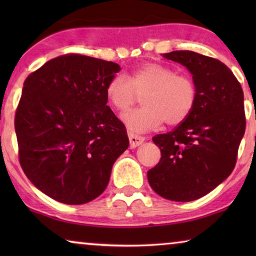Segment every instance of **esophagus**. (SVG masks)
Listing matches in <instances>:
<instances>
[{"label":"esophagus","instance_id":"1","mask_svg":"<svg viewBox=\"0 0 256 256\" xmlns=\"http://www.w3.org/2000/svg\"><path fill=\"white\" fill-rule=\"evenodd\" d=\"M129 142H130V148H136V146L141 144L144 141V138L143 136H138L136 134H132V132H128Z\"/></svg>","mask_w":256,"mask_h":256}]
</instances>
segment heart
<instances>
[{
    "label": "heart",
    "mask_w": 256,
    "mask_h": 256,
    "mask_svg": "<svg viewBox=\"0 0 256 256\" xmlns=\"http://www.w3.org/2000/svg\"><path fill=\"white\" fill-rule=\"evenodd\" d=\"M142 96L143 106L122 115L132 132H143L160 124L177 126L190 116L198 90L188 74L176 73L160 62H146L129 76L115 74L106 86V96L118 112H126Z\"/></svg>",
    "instance_id": "obj_1"
}]
</instances>
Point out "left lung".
Wrapping results in <instances>:
<instances>
[{"mask_svg":"<svg viewBox=\"0 0 256 256\" xmlns=\"http://www.w3.org/2000/svg\"><path fill=\"white\" fill-rule=\"evenodd\" d=\"M162 56L186 66L198 98L186 120L152 138L160 160L148 171V182L160 197L191 202L222 183L236 166L246 129L244 92L233 72L218 59L194 51Z\"/></svg>","mask_w":256,"mask_h":256,"instance_id":"left-lung-1","label":"left lung"}]
</instances>
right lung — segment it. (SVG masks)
I'll return each instance as SVG.
<instances>
[{"mask_svg":"<svg viewBox=\"0 0 256 256\" xmlns=\"http://www.w3.org/2000/svg\"><path fill=\"white\" fill-rule=\"evenodd\" d=\"M120 70L113 62L70 54L26 76L15 114L20 163L54 200L80 205L99 197L128 148L124 124L106 96Z\"/></svg>","mask_w":256,"mask_h":256,"instance_id":"1","label":"right lung"}]
</instances>
